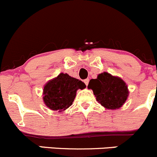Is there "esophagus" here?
<instances>
[{"instance_id": "esophagus-1", "label": "esophagus", "mask_w": 157, "mask_h": 157, "mask_svg": "<svg viewBox=\"0 0 157 157\" xmlns=\"http://www.w3.org/2000/svg\"><path fill=\"white\" fill-rule=\"evenodd\" d=\"M84 83H85V84H86V86H87L88 83H89V79H85V80H84Z\"/></svg>"}]
</instances>
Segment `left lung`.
<instances>
[{"instance_id": "1", "label": "left lung", "mask_w": 157, "mask_h": 157, "mask_svg": "<svg viewBox=\"0 0 157 157\" xmlns=\"http://www.w3.org/2000/svg\"><path fill=\"white\" fill-rule=\"evenodd\" d=\"M97 101L106 109H119L129 95L127 85L121 78L103 72L97 79H91L87 86Z\"/></svg>"}]
</instances>
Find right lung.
<instances>
[{"instance_id": "1", "label": "right lung", "mask_w": 157, "mask_h": 157, "mask_svg": "<svg viewBox=\"0 0 157 157\" xmlns=\"http://www.w3.org/2000/svg\"><path fill=\"white\" fill-rule=\"evenodd\" d=\"M85 87L86 85L81 80L61 73L45 84L44 102L49 109L62 112L72 105L77 90Z\"/></svg>"}]
</instances>
